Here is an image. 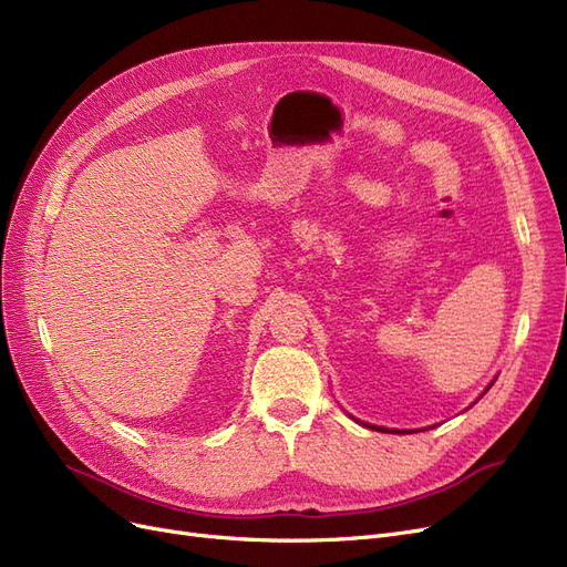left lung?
Listing matches in <instances>:
<instances>
[{
  "label": "left lung",
  "mask_w": 567,
  "mask_h": 567,
  "mask_svg": "<svg viewBox=\"0 0 567 567\" xmlns=\"http://www.w3.org/2000/svg\"><path fill=\"white\" fill-rule=\"evenodd\" d=\"M371 430H379V432H392L394 434V430H385V427H375V425H369ZM396 434H400V432H396Z\"/></svg>",
  "instance_id": "obj_1"
}]
</instances>
